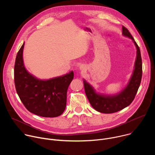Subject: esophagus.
I'll return each mask as SVG.
<instances>
[{
    "instance_id": "obj_1",
    "label": "esophagus",
    "mask_w": 155,
    "mask_h": 155,
    "mask_svg": "<svg viewBox=\"0 0 155 155\" xmlns=\"http://www.w3.org/2000/svg\"><path fill=\"white\" fill-rule=\"evenodd\" d=\"M80 69L81 71H83V72H84V71H86V68H85V66H84V65H80Z\"/></svg>"
}]
</instances>
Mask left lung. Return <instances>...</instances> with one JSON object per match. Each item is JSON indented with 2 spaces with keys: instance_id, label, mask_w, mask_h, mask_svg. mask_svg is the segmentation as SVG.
I'll return each instance as SVG.
<instances>
[{
  "instance_id": "left-lung-1",
  "label": "left lung",
  "mask_w": 155,
  "mask_h": 155,
  "mask_svg": "<svg viewBox=\"0 0 155 155\" xmlns=\"http://www.w3.org/2000/svg\"><path fill=\"white\" fill-rule=\"evenodd\" d=\"M122 34L132 40L137 50L133 72L126 86L117 94H104L97 93L94 88L83 79L84 91L88 101L96 111L101 113H115L129 106L133 101L141 82L142 63L139 47L127 29L124 26L122 27Z\"/></svg>"
}]
</instances>
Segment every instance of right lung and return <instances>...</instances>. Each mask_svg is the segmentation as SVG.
<instances>
[{"label": "right lung", "instance_id": "right-lung-1", "mask_svg": "<svg viewBox=\"0 0 155 155\" xmlns=\"http://www.w3.org/2000/svg\"><path fill=\"white\" fill-rule=\"evenodd\" d=\"M25 43L17 53L14 78L17 94L28 110L43 117H56L65 110L68 87L74 72L64 75L41 80L29 73L23 61Z\"/></svg>", "mask_w": 155, "mask_h": 155}]
</instances>
